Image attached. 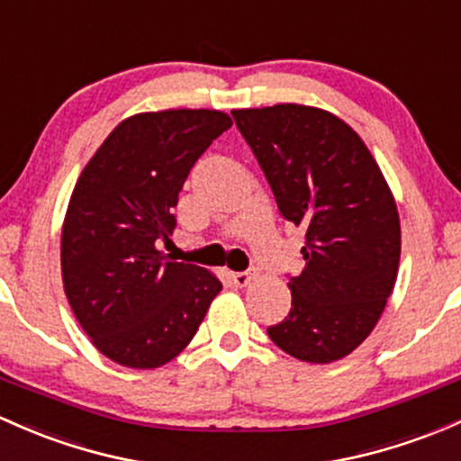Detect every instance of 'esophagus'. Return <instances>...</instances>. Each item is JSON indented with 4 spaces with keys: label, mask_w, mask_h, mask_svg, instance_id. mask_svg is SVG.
Segmentation results:
<instances>
[{
    "label": "esophagus",
    "mask_w": 461,
    "mask_h": 461,
    "mask_svg": "<svg viewBox=\"0 0 461 461\" xmlns=\"http://www.w3.org/2000/svg\"><path fill=\"white\" fill-rule=\"evenodd\" d=\"M254 276H256V271L245 269V271H231L230 278H231V283L236 285V287H245V285H249V280L254 278Z\"/></svg>",
    "instance_id": "1"
}]
</instances>
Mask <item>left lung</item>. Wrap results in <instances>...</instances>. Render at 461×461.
<instances>
[{
    "label": "left lung",
    "mask_w": 461,
    "mask_h": 461,
    "mask_svg": "<svg viewBox=\"0 0 461 461\" xmlns=\"http://www.w3.org/2000/svg\"><path fill=\"white\" fill-rule=\"evenodd\" d=\"M285 221L304 231V269L289 276L292 312L267 327L304 362L340 360L365 342L393 292L400 216L362 139L338 116L280 104L234 110Z\"/></svg>",
    "instance_id": "obj_1"
}]
</instances>
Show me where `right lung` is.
Returning <instances> with one entry per match:
<instances>
[{
	"label": "right lung",
	"instance_id": "obj_1",
	"mask_svg": "<svg viewBox=\"0 0 461 461\" xmlns=\"http://www.w3.org/2000/svg\"><path fill=\"white\" fill-rule=\"evenodd\" d=\"M231 128L218 110L125 119L81 172L61 231V274L77 320L110 360L157 369L196 333L221 280L167 263L174 207L194 163Z\"/></svg>",
	"mask_w": 461,
	"mask_h": 461
}]
</instances>
